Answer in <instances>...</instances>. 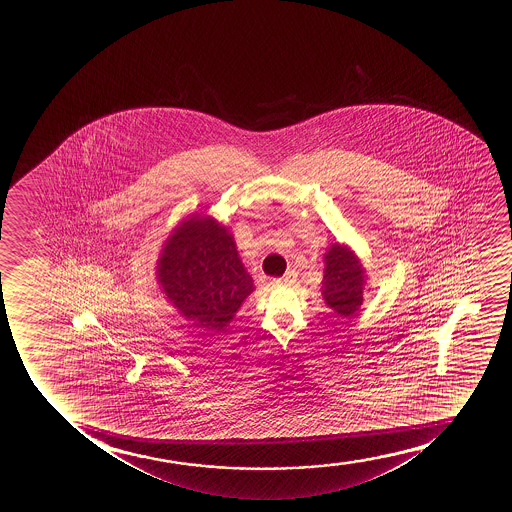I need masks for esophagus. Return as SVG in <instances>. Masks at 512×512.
<instances>
[{"instance_id":"esophagus-1","label":"esophagus","mask_w":512,"mask_h":512,"mask_svg":"<svg viewBox=\"0 0 512 512\" xmlns=\"http://www.w3.org/2000/svg\"><path fill=\"white\" fill-rule=\"evenodd\" d=\"M295 280L294 273H287L283 278H278V280L271 281V285H283V283H290V281Z\"/></svg>"}]
</instances>
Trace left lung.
<instances>
[{
  "mask_svg": "<svg viewBox=\"0 0 512 512\" xmlns=\"http://www.w3.org/2000/svg\"><path fill=\"white\" fill-rule=\"evenodd\" d=\"M323 297L337 315L350 316L364 299V269L355 255L341 245H334L325 255Z\"/></svg>",
  "mask_w": 512,
  "mask_h": 512,
  "instance_id": "obj_1",
  "label": "left lung"
}]
</instances>
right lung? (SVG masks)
Listing matches in <instances>:
<instances>
[{"mask_svg": "<svg viewBox=\"0 0 512 512\" xmlns=\"http://www.w3.org/2000/svg\"><path fill=\"white\" fill-rule=\"evenodd\" d=\"M159 281L175 308L208 330H224L253 292L234 239L210 217L190 218L168 239Z\"/></svg>", "mask_w": 512, "mask_h": 512, "instance_id": "right-lung-1", "label": "right lung"}]
</instances>
